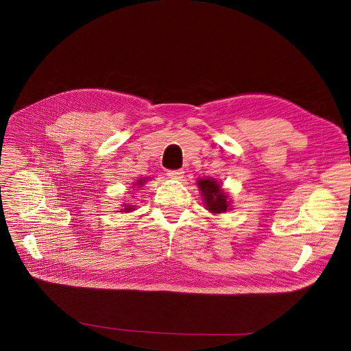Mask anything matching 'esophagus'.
I'll return each mask as SVG.
<instances>
[{
    "label": "esophagus",
    "mask_w": 351,
    "mask_h": 351,
    "mask_svg": "<svg viewBox=\"0 0 351 351\" xmlns=\"http://www.w3.org/2000/svg\"><path fill=\"white\" fill-rule=\"evenodd\" d=\"M167 176L171 178V180H181L184 176V170L182 169H176V170H169Z\"/></svg>",
    "instance_id": "esophagus-1"
}]
</instances>
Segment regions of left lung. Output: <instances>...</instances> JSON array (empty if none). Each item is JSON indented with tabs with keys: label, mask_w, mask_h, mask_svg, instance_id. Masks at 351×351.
Segmentation results:
<instances>
[{
	"label": "left lung",
	"mask_w": 351,
	"mask_h": 351,
	"mask_svg": "<svg viewBox=\"0 0 351 351\" xmlns=\"http://www.w3.org/2000/svg\"><path fill=\"white\" fill-rule=\"evenodd\" d=\"M199 189L202 191L205 205L211 213H226L229 206L228 196L214 180H200Z\"/></svg>",
	"instance_id": "left-lung-1"
}]
</instances>
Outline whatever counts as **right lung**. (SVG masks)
I'll list each match as a JSON object with an SVG mask.
<instances>
[{"instance_id":"obj_1","label":"right lung","mask_w":351,"mask_h":351,"mask_svg":"<svg viewBox=\"0 0 351 351\" xmlns=\"http://www.w3.org/2000/svg\"><path fill=\"white\" fill-rule=\"evenodd\" d=\"M143 182H145L143 180H140V181H138V182H136V184H137V185H141V184H143ZM125 210H128V211H130V210H131V206H126Z\"/></svg>"}]
</instances>
